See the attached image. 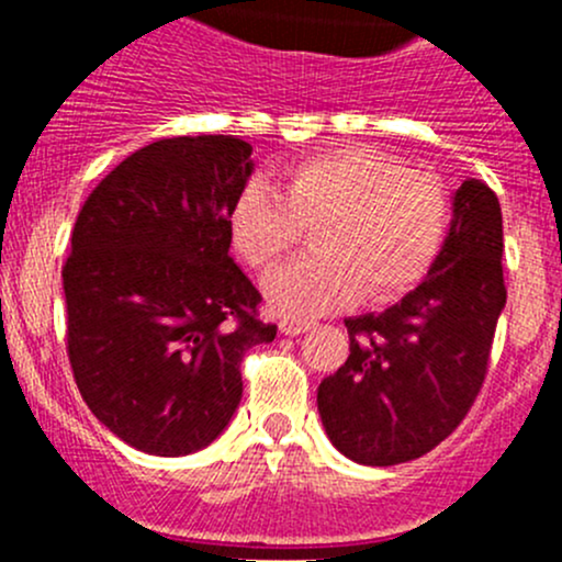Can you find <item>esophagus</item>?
<instances>
[{
	"instance_id": "1",
	"label": "esophagus",
	"mask_w": 562,
	"mask_h": 562,
	"mask_svg": "<svg viewBox=\"0 0 562 562\" xmlns=\"http://www.w3.org/2000/svg\"><path fill=\"white\" fill-rule=\"evenodd\" d=\"M310 326H313V323L296 321V317H282V321H280V331L285 334V337H299V334L307 331Z\"/></svg>"
}]
</instances>
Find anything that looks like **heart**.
I'll use <instances>...</instances> for the list:
<instances>
[{
  "instance_id": "b5f03b06",
  "label": "heart",
  "mask_w": 562,
  "mask_h": 562,
  "mask_svg": "<svg viewBox=\"0 0 562 562\" xmlns=\"http://www.w3.org/2000/svg\"><path fill=\"white\" fill-rule=\"evenodd\" d=\"M321 255L271 271V307L293 317L331 313L364 293L389 302L416 285L443 247L449 192L432 171L402 168L364 146H334L293 162L277 192L249 181L231 206V245L266 271L313 228Z\"/></svg>"
}]
</instances>
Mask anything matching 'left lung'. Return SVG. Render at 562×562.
<instances>
[{
    "label": "left lung",
    "instance_id": "1",
    "mask_svg": "<svg viewBox=\"0 0 562 562\" xmlns=\"http://www.w3.org/2000/svg\"><path fill=\"white\" fill-rule=\"evenodd\" d=\"M503 214L479 179L454 192L443 249L422 285L378 315L348 317L350 356L317 386L328 440L372 468L432 451L484 386L503 285Z\"/></svg>",
    "mask_w": 562,
    "mask_h": 562
}]
</instances>
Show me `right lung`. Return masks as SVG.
I'll return each mask as SVG.
<instances>
[{
  "instance_id": "1",
  "label": "right lung",
  "mask_w": 562,
  "mask_h": 562,
  "mask_svg": "<svg viewBox=\"0 0 562 562\" xmlns=\"http://www.w3.org/2000/svg\"><path fill=\"white\" fill-rule=\"evenodd\" d=\"M249 155L234 135L155 140L78 212L61 266L67 359L89 411L146 454L212 443L239 407L245 353L277 337L228 255Z\"/></svg>"
}]
</instances>
